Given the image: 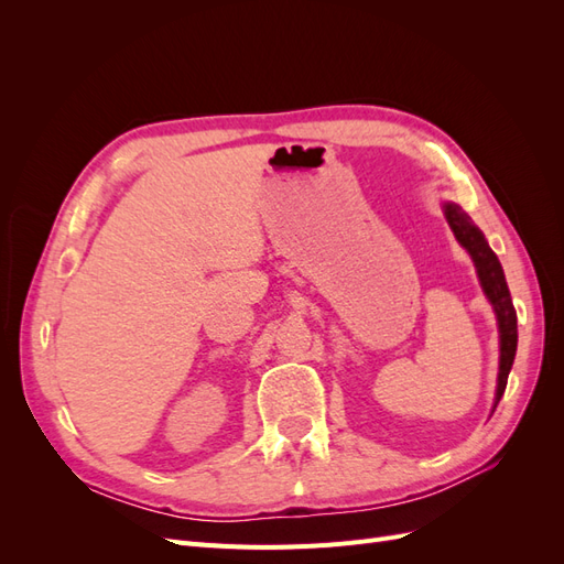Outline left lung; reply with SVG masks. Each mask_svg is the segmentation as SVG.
Returning a JSON list of instances; mask_svg holds the SVG:
<instances>
[{"mask_svg": "<svg viewBox=\"0 0 564 564\" xmlns=\"http://www.w3.org/2000/svg\"><path fill=\"white\" fill-rule=\"evenodd\" d=\"M442 209H445L447 224L454 230L458 245L470 253V259L477 268V278H480V284H482V292L489 299L494 313H497L499 344H501L497 402H494V409H497L508 383L510 367H513V360H516V350H518V315L513 308V299H510V292H508L503 268L497 259V253L489 249L482 230L473 224L470 216L460 209L458 204L445 202V207Z\"/></svg>", "mask_w": 564, "mask_h": 564, "instance_id": "1", "label": "left lung"}]
</instances>
